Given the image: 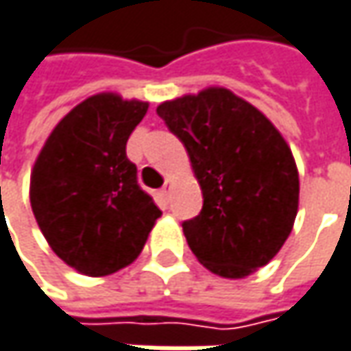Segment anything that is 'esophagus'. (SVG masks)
Segmentation results:
<instances>
[{
	"instance_id": "obj_1",
	"label": "esophagus",
	"mask_w": 351,
	"mask_h": 351,
	"mask_svg": "<svg viewBox=\"0 0 351 351\" xmlns=\"http://www.w3.org/2000/svg\"><path fill=\"white\" fill-rule=\"evenodd\" d=\"M158 195H160V198H162L165 202H169V196H171V184H169V182H165V186L158 191Z\"/></svg>"
}]
</instances>
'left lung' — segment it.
Listing matches in <instances>:
<instances>
[{
	"mask_svg": "<svg viewBox=\"0 0 351 351\" xmlns=\"http://www.w3.org/2000/svg\"><path fill=\"white\" fill-rule=\"evenodd\" d=\"M191 156L202 210L186 242L210 272L244 278L278 254L298 213V169L276 127L228 89L210 87L156 107Z\"/></svg>",
	"mask_w": 351,
	"mask_h": 351,
	"instance_id": "obj_1",
	"label": "left lung"
}]
</instances>
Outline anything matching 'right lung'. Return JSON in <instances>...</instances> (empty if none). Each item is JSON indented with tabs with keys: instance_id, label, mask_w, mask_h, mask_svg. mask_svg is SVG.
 <instances>
[{
	"instance_id": "add662e5",
	"label": "right lung",
	"mask_w": 351,
	"mask_h": 351,
	"mask_svg": "<svg viewBox=\"0 0 351 351\" xmlns=\"http://www.w3.org/2000/svg\"><path fill=\"white\" fill-rule=\"evenodd\" d=\"M149 105L95 95L53 129L32 173V208L53 252L107 276L141 254L160 210L136 180L127 141Z\"/></svg>"
}]
</instances>
